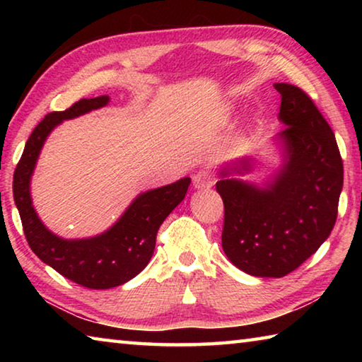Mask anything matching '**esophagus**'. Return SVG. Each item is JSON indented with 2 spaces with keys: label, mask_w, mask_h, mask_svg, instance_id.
Here are the masks:
<instances>
[{
  "label": "esophagus",
  "mask_w": 362,
  "mask_h": 362,
  "mask_svg": "<svg viewBox=\"0 0 362 362\" xmlns=\"http://www.w3.org/2000/svg\"><path fill=\"white\" fill-rule=\"evenodd\" d=\"M216 179L209 169H201L193 175V185L196 189H209L214 187Z\"/></svg>",
  "instance_id": "34e87169"
}]
</instances>
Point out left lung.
<instances>
[{"label":"left lung","instance_id":"8db88e82","mask_svg":"<svg viewBox=\"0 0 362 362\" xmlns=\"http://www.w3.org/2000/svg\"><path fill=\"white\" fill-rule=\"evenodd\" d=\"M278 134L284 164L265 188L228 179L249 173L250 159L223 169L222 247L233 265L259 278H283L313 255L332 231L343 187V163L332 129L310 95L276 83Z\"/></svg>","mask_w":362,"mask_h":362}]
</instances>
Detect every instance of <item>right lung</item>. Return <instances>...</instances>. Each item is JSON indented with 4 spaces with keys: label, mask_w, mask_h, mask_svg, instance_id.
Instances as JSON below:
<instances>
[{
    "label": "right lung",
    "mask_w": 362,
    "mask_h": 362,
    "mask_svg": "<svg viewBox=\"0 0 362 362\" xmlns=\"http://www.w3.org/2000/svg\"><path fill=\"white\" fill-rule=\"evenodd\" d=\"M108 102V95L81 99L65 112L46 115L28 137L12 180V193L28 246L46 265L89 289H110L124 284L148 265L159 226L182 203L192 182L185 177L170 185L139 194L112 228L94 238L64 240L49 231L36 214L30 196V180L42 145L64 119L102 108Z\"/></svg>",
    "instance_id": "1"
}]
</instances>
